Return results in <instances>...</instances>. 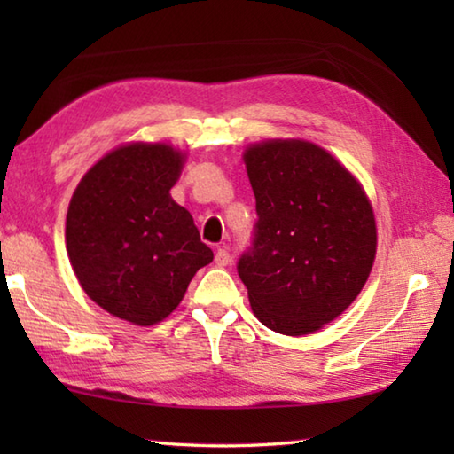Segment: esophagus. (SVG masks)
Returning a JSON list of instances; mask_svg holds the SVG:
<instances>
[{"mask_svg":"<svg viewBox=\"0 0 454 454\" xmlns=\"http://www.w3.org/2000/svg\"><path fill=\"white\" fill-rule=\"evenodd\" d=\"M214 262H216V266H220V268H224V266L230 264V254H228L226 246H222V248H218L216 256H214Z\"/></svg>","mask_w":454,"mask_h":454,"instance_id":"34e87169","label":"esophagus"}]
</instances>
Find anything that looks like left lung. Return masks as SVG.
Here are the masks:
<instances>
[{"label":"left lung","instance_id":"left-lung-1","mask_svg":"<svg viewBox=\"0 0 454 454\" xmlns=\"http://www.w3.org/2000/svg\"><path fill=\"white\" fill-rule=\"evenodd\" d=\"M242 160L258 212L254 246L238 262L252 312L274 333H317L371 276V198L347 166L302 137L248 144Z\"/></svg>","mask_w":454,"mask_h":454}]
</instances>
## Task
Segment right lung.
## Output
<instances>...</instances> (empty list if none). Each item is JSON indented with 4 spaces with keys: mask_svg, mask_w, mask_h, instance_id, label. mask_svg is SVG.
<instances>
[{
    "mask_svg": "<svg viewBox=\"0 0 454 454\" xmlns=\"http://www.w3.org/2000/svg\"><path fill=\"white\" fill-rule=\"evenodd\" d=\"M186 158L168 142L121 144L83 174L67 206L66 250L75 278L90 301L129 325L170 317L214 258L192 214L170 194Z\"/></svg>",
    "mask_w": 454,
    "mask_h": 454,
    "instance_id": "1",
    "label": "right lung"
}]
</instances>
